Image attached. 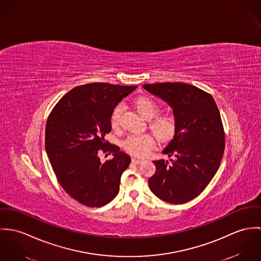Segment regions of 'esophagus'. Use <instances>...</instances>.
I'll use <instances>...</instances> for the list:
<instances>
[{"label":"esophagus","instance_id":"1","mask_svg":"<svg viewBox=\"0 0 261 261\" xmlns=\"http://www.w3.org/2000/svg\"><path fill=\"white\" fill-rule=\"evenodd\" d=\"M132 162H133L134 164H140V163H142V160L136 159V158H132Z\"/></svg>","mask_w":261,"mask_h":261}]
</instances>
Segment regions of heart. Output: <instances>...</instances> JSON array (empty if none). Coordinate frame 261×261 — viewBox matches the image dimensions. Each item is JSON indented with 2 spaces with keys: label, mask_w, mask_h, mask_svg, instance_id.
<instances>
[{
  "label": "heart",
  "mask_w": 261,
  "mask_h": 261,
  "mask_svg": "<svg viewBox=\"0 0 261 261\" xmlns=\"http://www.w3.org/2000/svg\"><path fill=\"white\" fill-rule=\"evenodd\" d=\"M135 108L137 112L145 118L151 119L150 121V129L154 135L160 140H167L173 136L176 129V120L170 114L157 115L159 108L158 105L148 97H140L135 101ZM122 107L117 106L111 116V125L116 128L119 123V116ZM154 146V140L147 134H134L128 136L123 142L124 149L131 155L137 157H144Z\"/></svg>",
  "instance_id": "1"
}]
</instances>
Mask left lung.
<instances>
[{
    "instance_id": "8db88e82",
    "label": "left lung",
    "mask_w": 261,
    "mask_h": 261,
    "mask_svg": "<svg viewBox=\"0 0 261 261\" xmlns=\"http://www.w3.org/2000/svg\"><path fill=\"white\" fill-rule=\"evenodd\" d=\"M146 91L173 111V139L162 151L169 160H156L148 179L150 190L163 201L188 202L198 196L217 172L224 152L221 117L213 97L185 83L144 84Z\"/></svg>"
}]
</instances>
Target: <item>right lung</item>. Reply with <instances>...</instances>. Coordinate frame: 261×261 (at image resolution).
<instances>
[{
  "label": "right lung",
  "instance_id": "1",
  "mask_svg": "<svg viewBox=\"0 0 261 261\" xmlns=\"http://www.w3.org/2000/svg\"><path fill=\"white\" fill-rule=\"evenodd\" d=\"M137 86L92 83L65 94L46 124L45 148L64 190L90 207L110 202L119 192L121 175L131 158L105 141L112 129L111 116L118 103ZM100 150L114 153L102 164Z\"/></svg>",
  "mask_w": 261,
  "mask_h": 261
}]
</instances>
